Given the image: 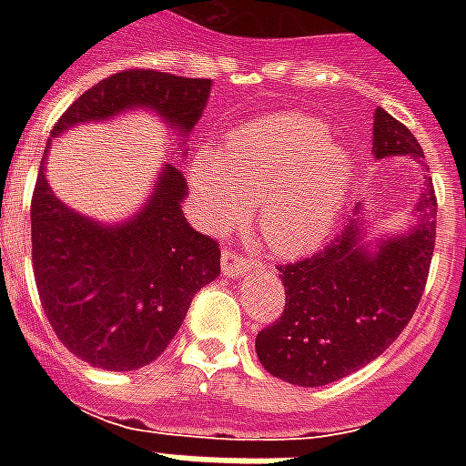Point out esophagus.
<instances>
[{
    "instance_id": "esophagus-1",
    "label": "esophagus",
    "mask_w": 466,
    "mask_h": 466,
    "mask_svg": "<svg viewBox=\"0 0 466 466\" xmlns=\"http://www.w3.org/2000/svg\"><path fill=\"white\" fill-rule=\"evenodd\" d=\"M249 267H247V259H244L242 252L237 249H224L222 252V272L227 277H242Z\"/></svg>"
}]
</instances>
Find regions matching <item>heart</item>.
I'll list each match as a JSON object with an SVG mask.
<instances>
[{
	"label": "heart",
	"mask_w": 466,
	"mask_h": 466,
	"mask_svg": "<svg viewBox=\"0 0 466 466\" xmlns=\"http://www.w3.org/2000/svg\"><path fill=\"white\" fill-rule=\"evenodd\" d=\"M327 124L304 115H274L234 132L224 154L194 157L192 184L214 229L239 222L257 204V229L279 254L319 247L339 219L350 164Z\"/></svg>",
	"instance_id": "b5f03b06"
}]
</instances>
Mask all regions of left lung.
I'll list each match as a JSON object with an SVG mask.
<instances>
[{"label":"left lung","mask_w":466,"mask_h":466,"mask_svg":"<svg viewBox=\"0 0 466 466\" xmlns=\"http://www.w3.org/2000/svg\"><path fill=\"white\" fill-rule=\"evenodd\" d=\"M371 154L421 159L417 137L387 115L374 112ZM361 214V212H360ZM364 232L350 219L324 249L277 267L282 277V317L257 334V357L274 377L322 387L357 371L387 350L424 292L437 237V197L431 182L417 204V227L370 249Z\"/></svg>","instance_id":"left-lung-1"}]
</instances>
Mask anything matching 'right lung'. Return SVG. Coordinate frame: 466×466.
<instances>
[{"label": "right lung", "mask_w": 466, "mask_h": 466, "mask_svg": "<svg viewBox=\"0 0 466 466\" xmlns=\"http://www.w3.org/2000/svg\"><path fill=\"white\" fill-rule=\"evenodd\" d=\"M212 79L124 69L86 89L52 134L149 106L179 132L202 116ZM45 164V162H42ZM182 172L164 164L132 222L102 227L66 209L39 167L32 194V267L39 302L66 350L92 367L132 371L162 354L194 294L219 274V242L184 219Z\"/></svg>", "instance_id": "1"}]
</instances>
